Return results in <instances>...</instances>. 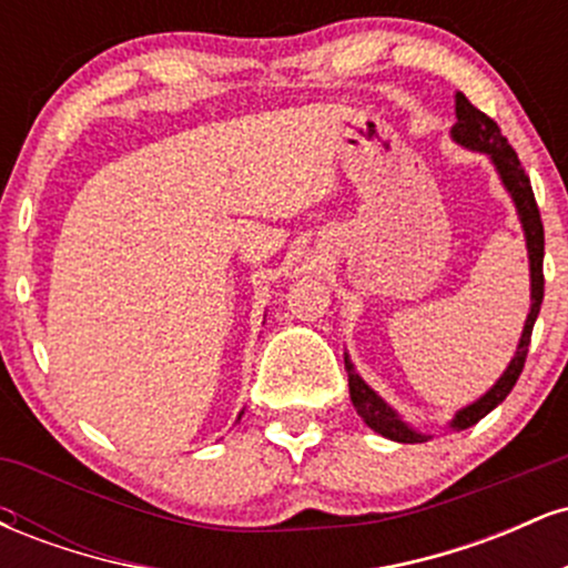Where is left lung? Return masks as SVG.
Segmentation results:
<instances>
[{
	"mask_svg": "<svg viewBox=\"0 0 568 568\" xmlns=\"http://www.w3.org/2000/svg\"><path fill=\"white\" fill-rule=\"evenodd\" d=\"M452 139L462 146L473 149V152H486L491 158L494 168H497L501 184H505L507 192L515 202V211H518L520 226H524L526 234V247H529V270H531V310L529 317H526L524 334H520L518 349H515L510 366H507L505 374L499 376V382L494 384L491 389L484 397L470 403L467 408L456 410V416L452 419V429H467L473 425H478L480 419L499 406L510 389L518 382L520 371H524L526 355H529V344H531V331L534 323H537L539 306H542V296H545V275H542V258H545V230H542V219H539V207L537 200H534L531 192V181L526 175L524 168H520L518 154L515 149L507 143L505 135L497 122L491 116L475 109L470 101H467L465 93H456V125L452 128ZM344 368H347L349 376V397L352 406H355L357 416H361L366 425L374 429V433L384 435V438L397 440V443H425L429 435H422L419 429L408 427L400 416L395 414L387 403L382 400L374 389L368 387L366 382L357 376L355 366L349 363V357L344 355Z\"/></svg>",
	"mask_w": 568,
	"mask_h": 568,
	"instance_id": "obj_1",
	"label": "left lung"
}]
</instances>
